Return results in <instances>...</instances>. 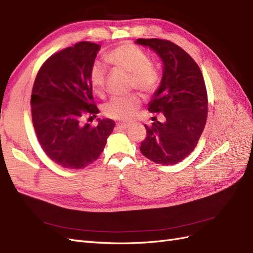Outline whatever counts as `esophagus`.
Segmentation results:
<instances>
[{
  "instance_id": "obj_1",
  "label": "esophagus",
  "mask_w": 253,
  "mask_h": 253,
  "mask_svg": "<svg viewBox=\"0 0 253 253\" xmlns=\"http://www.w3.org/2000/svg\"><path fill=\"white\" fill-rule=\"evenodd\" d=\"M129 127V124H125V123H121L117 125V128L120 130H126Z\"/></svg>"
}]
</instances>
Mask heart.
Here are the masks:
<instances>
[{"mask_svg": "<svg viewBox=\"0 0 253 253\" xmlns=\"http://www.w3.org/2000/svg\"><path fill=\"white\" fill-rule=\"evenodd\" d=\"M105 61L112 67L129 73L130 84L145 93L157 90L160 83V73L146 53L132 44L120 45L105 56ZM106 80V69L101 63H94L89 72V81L93 90L101 93ZM141 105L140 97L135 94L124 97H112L104 105L103 111L108 118L128 121L131 119Z\"/></svg>", "mask_w": 253, "mask_h": 253, "instance_id": "heart-1", "label": "heart"}]
</instances>
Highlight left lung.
<instances>
[{
  "label": "left lung",
  "instance_id": "left-lung-1",
  "mask_svg": "<svg viewBox=\"0 0 253 253\" xmlns=\"http://www.w3.org/2000/svg\"><path fill=\"white\" fill-rule=\"evenodd\" d=\"M135 43L149 47L163 62L161 84L148 110L165 118L145 125L147 136L140 150L157 164L174 165L193 151L206 125L205 82L198 64L180 46L161 39H137Z\"/></svg>",
  "mask_w": 253,
  "mask_h": 253
}]
</instances>
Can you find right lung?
Segmentation results:
<instances>
[{
	"label": "right lung",
	"mask_w": 253,
	"mask_h": 253,
	"mask_svg": "<svg viewBox=\"0 0 253 253\" xmlns=\"http://www.w3.org/2000/svg\"><path fill=\"white\" fill-rule=\"evenodd\" d=\"M101 46L80 42L52 54L40 68L31 93L32 123L41 147L55 164L82 169L99 159L115 128L110 119L95 127L82 118H95L89 72ZM90 117V118H92Z\"/></svg>",
	"instance_id": "1"
}]
</instances>
